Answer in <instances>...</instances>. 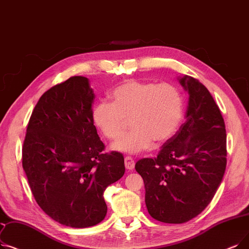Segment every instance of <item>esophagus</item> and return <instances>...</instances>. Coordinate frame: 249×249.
<instances>
[{
  "instance_id": "34e87169",
  "label": "esophagus",
  "mask_w": 249,
  "mask_h": 249,
  "mask_svg": "<svg viewBox=\"0 0 249 249\" xmlns=\"http://www.w3.org/2000/svg\"><path fill=\"white\" fill-rule=\"evenodd\" d=\"M135 166V161L131 157H126L125 158V167L127 170H133Z\"/></svg>"
}]
</instances>
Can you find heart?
<instances>
[{
	"mask_svg": "<svg viewBox=\"0 0 249 249\" xmlns=\"http://www.w3.org/2000/svg\"><path fill=\"white\" fill-rule=\"evenodd\" d=\"M112 104L92 109V121L111 140L120 138L130 121L132 131L115 144L116 150L135 155L163 143L175 134L183 117V100L171 83L127 80L111 93Z\"/></svg>",
	"mask_w": 249,
	"mask_h": 249,
	"instance_id": "obj_1",
	"label": "heart"
}]
</instances>
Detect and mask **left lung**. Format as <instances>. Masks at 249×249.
<instances>
[{"label":"left lung","mask_w":249,"mask_h":249,"mask_svg":"<svg viewBox=\"0 0 249 249\" xmlns=\"http://www.w3.org/2000/svg\"><path fill=\"white\" fill-rule=\"evenodd\" d=\"M188 92L186 121L155 159H142L145 204L154 219L182 224L196 218L212 201L227 165L226 128L208 89L188 75L179 76Z\"/></svg>","instance_id":"left-lung-1"}]
</instances>
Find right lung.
<instances>
[{
  "mask_svg": "<svg viewBox=\"0 0 249 249\" xmlns=\"http://www.w3.org/2000/svg\"><path fill=\"white\" fill-rule=\"evenodd\" d=\"M94 98L83 76L53 86L32 111L22 146V167L37 204L72 228L105 219L104 191L125 173L122 154L103 153L92 121Z\"/></svg>",
  "mask_w": 249,
  "mask_h": 249,
  "instance_id": "obj_1",
  "label": "right lung"
}]
</instances>
